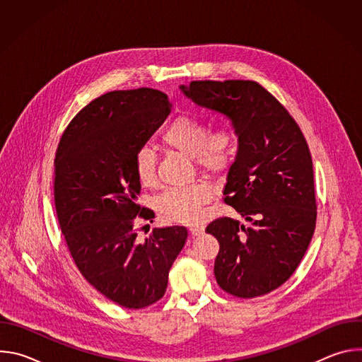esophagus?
Here are the masks:
<instances>
[{
    "instance_id": "obj_1",
    "label": "esophagus",
    "mask_w": 362,
    "mask_h": 362,
    "mask_svg": "<svg viewBox=\"0 0 362 362\" xmlns=\"http://www.w3.org/2000/svg\"><path fill=\"white\" fill-rule=\"evenodd\" d=\"M189 230H190V236H192V238L199 236V235L202 233V229H200V228H190Z\"/></svg>"
}]
</instances>
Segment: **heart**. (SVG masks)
Here are the masks:
<instances>
[{
    "instance_id": "obj_1",
    "label": "heart",
    "mask_w": 362,
    "mask_h": 362,
    "mask_svg": "<svg viewBox=\"0 0 362 362\" xmlns=\"http://www.w3.org/2000/svg\"><path fill=\"white\" fill-rule=\"evenodd\" d=\"M162 143L169 148L193 158L196 165L208 173L222 170L230 160L236 134L222 124L208 133L204 122L194 116L175 119L162 136ZM134 173L143 186H151L156 180V159L150 148L141 147L134 154ZM212 197L206 185H193L165 192L156 202L160 216L168 222L193 223L202 215V208Z\"/></svg>"
}]
</instances>
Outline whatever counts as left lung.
I'll list each match as a JSON object with an SVG mask.
<instances>
[{
    "label": "left lung",
    "instance_id": "1",
    "mask_svg": "<svg viewBox=\"0 0 362 362\" xmlns=\"http://www.w3.org/2000/svg\"><path fill=\"white\" fill-rule=\"evenodd\" d=\"M179 88L199 107L225 116L238 137L223 194L250 226L219 218L206 228L219 242L216 282L238 298L269 293L295 272L315 230L306 140L286 109L255 81L206 80Z\"/></svg>",
    "mask_w": 362,
    "mask_h": 362
}]
</instances>
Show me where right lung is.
<instances>
[{
    "label": "right lung",
    "instance_id": "right-lung-1",
    "mask_svg": "<svg viewBox=\"0 0 362 362\" xmlns=\"http://www.w3.org/2000/svg\"><path fill=\"white\" fill-rule=\"evenodd\" d=\"M170 109L153 88L103 94L70 122L54 159L56 211L73 259L88 284L129 309L165 295L187 238L186 228L169 226L140 242L134 229L139 218H154L136 203L134 154Z\"/></svg>",
    "mask_w": 362,
    "mask_h": 362
}]
</instances>
